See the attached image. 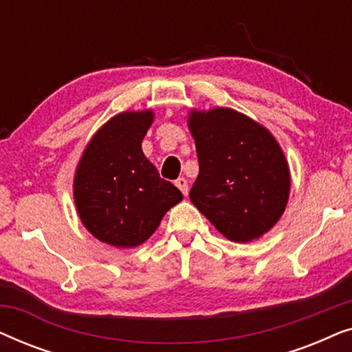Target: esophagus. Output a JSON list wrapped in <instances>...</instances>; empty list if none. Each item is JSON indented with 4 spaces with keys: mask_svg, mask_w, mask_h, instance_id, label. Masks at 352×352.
<instances>
[{
    "mask_svg": "<svg viewBox=\"0 0 352 352\" xmlns=\"http://www.w3.org/2000/svg\"><path fill=\"white\" fill-rule=\"evenodd\" d=\"M175 184H176L177 189L182 192V194H184V195L189 194V186H187L186 177H177V179L175 181Z\"/></svg>",
    "mask_w": 352,
    "mask_h": 352,
    "instance_id": "esophagus-1",
    "label": "esophagus"
}]
</instances>
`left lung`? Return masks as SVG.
<instances>
[{"mask_svg": "<svg viewBox=\"0 0 352 352\" xmlns=\"http://www.w3.org/2000/svg\"><path fill=\"white\" fill-rule=\"evenodd\" d=\"M199 176L190 200L224 237L250 242L280 218L290 192L282 148L266 128L230 109L194 112Z\"/></svg>", "mask_w": 352, "mask_h": 352, "instance_id": "8db88e82", "label": "left lung"}]
</instances>
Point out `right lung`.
<instances>
[{"label": "right lung", "instance_id": "1", "mask_svg": "<svg viewBox=\"0 0 352 352\" xmlns=\"http://www.w3.org/2000/svg\"><path fill=\"white\" fill-rule=\"evenodd\" d=\"M152 112H124L104 124L81 157L74 195L86 229L113 247H138L155 232L181 190L162 179L141 144Z\"/></svg>", "mask_w": 352, "mask_h": 352}]
</instances>
